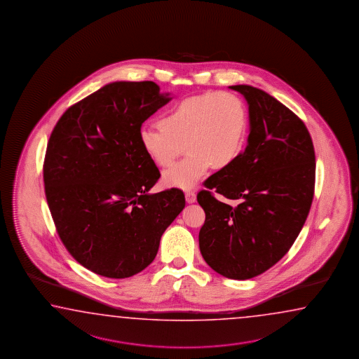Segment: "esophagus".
<instances>
[{
	"instance_id": "34e87169",
	"label": "esophagus",
	"mask_w": 359,
	"mask_h": 359,
	"mask_svg": "<svg viewBox=\"0 0 359 359\" xmlns=\"http://www.w3.org/2000/svg\"><path fill=\"white\" fill-rule=\"evenodd\" d=\"M184 196H186V201H187L189 204H192V203L196 201V194H195L194 191H187V192L184 194Z\"/></svg>"
}]
</instances>
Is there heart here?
Returning <instances> with one entry per match:
<instances>
[{"mask_svg":"<svg viewBox=\"0 0 359 359\" xmlns=\"http://www.w3.org/2000/svg\"><path fill=\"white\" fill-rule=\"evenodd\" d=\"M248 112L245 102L229 92H206L182 99L163 113L159 126H144L140 144L164 172L168 186L190 190L212 168L231 165L246 140Z\"/></svg>","mask_w":359,"mask_h":359,"instance_id":"b5f03b06","label":"heart"}]
</instances>
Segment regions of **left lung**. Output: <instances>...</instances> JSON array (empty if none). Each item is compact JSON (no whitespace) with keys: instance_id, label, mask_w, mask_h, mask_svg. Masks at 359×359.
I'll return each mask as SVG.
<instances>
[{"instance_id":"8db88e82","label":"left lung","mask_w":359,"mask_h":359,"mask_svg":"<svg viewBox=\"0 0 359 359\" xmlns=\"http://www.w3.org/2000/svg\"><path fill=\"white\" fill-rule=\"evenodd\" d=\"M248 104L247 147L197 194L205 211L198 233L206 264L229 279L265 273L288 252L307 219L316 159L307 127L289 108L250 85H233ZM210 189L239 204L217 201Z\"/></svg>"}]
</instances>
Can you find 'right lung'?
I'll use <instances>...</instances> for the list:
<instances>
[{"label": "right lung", "instance_id": "add662e5", "mask_svg": "<svg viewBox=\"0 0 359 359\" xmlns=\"http://www.w3.org/2000/svg\"><path fill=\"white\" fill-rule=\"evenodd\" d=\"M170 99L153 81L111 83L71 106L50 134L48 208L67 251L95 274L140 273L184 208L180 189L149 192L161 172L139 139L141 125Z\"/></svg>", "mask_w": 359, "mask_h": 359}]
</instances>
